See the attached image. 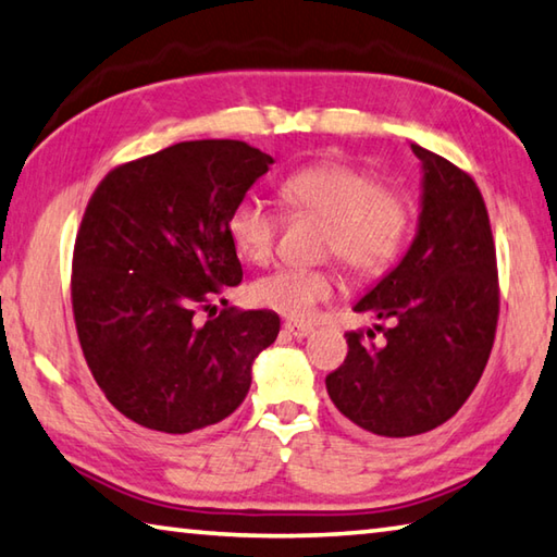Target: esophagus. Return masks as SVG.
I'll return each instance as SVG.
<instances>
[{"label":"esophagus","mask_w":557,"mask_h":557,"mask_svg":"<svg viewBox=\"0 0 557 557\" xmlns=\"http://www.w3.org/2000/svg\"><path fill=\"white\" fill-rule=\"evenodd\" d=\"M285 334H289V336H297V338H305V336L312 334V326H307V324H297V322H287V324H285Z\"/></svg>","instance_id":"34e87169"}]
</instances>
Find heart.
<instances>
[{
    "mask_svg": "<svg viewBox=\"0 0 557 557\" xmlns=\"http://www.w3.org/2000/svg\"><path fill=\"white\" fill-rule=\"evenodd\" d=\"M280 196L292 213L326 219L324 252L338 256L356 275H381L400 256L410 231V203L398 188L375 182L354 164L322 159L282 178ZM280 215L256 196H245L228 215L233 248L248 262L262 265L272 258ZM334 295V277L326 270L282 268L250 287L258 307L280 317L307 322L319 301Z\"/></svg>",
    "mask_w": 557,
    "mask_h": 557,
    "instance_id": "obj_1",
    "label": "heart"
}]
</instances>
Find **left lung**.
Instances as JSON below:
<instances>
[{
  "mask_svg": "<svg viewBox=\"0 0 557 557\" xmlns=\"http://www.w3.org/2000/svg\"><path fill=\"white\" fill-rule=\"evenodd\" d=\"M410 149L422 166L418 231L398 265L354 305L391 329L381 346L346 334V361L326 375L338 412L381 437L422 435L465 405L498 319L496 250L474 178L425 147Z\"/></svg>",
  "mask_w": 557,
  "mask_h": 557,
  "instance_id": "left-lung-1",
  "label": "left lung"
}]
</instances>
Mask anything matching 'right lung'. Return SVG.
I'll return each mask as SVG.
<instances>
[{
  "label": "right lung",
  "instance_id": "add662e5",
  "mask_svg": "<svg viewBox=\"0 0 557 557\" xmlns=\"http://www.w3.org/2000/svg\"><path fill=\"white\" fill-rule=\"evenodd\" d=\"M275 162L235 139H196L102 178L73 252V317L106 398L137 425L186 435L238 410L275 342L270 309H196L243 280L233 206Z\"/></svg>",
  "mask_w": 557,
  "mask_h": 557
}]
</instances>
